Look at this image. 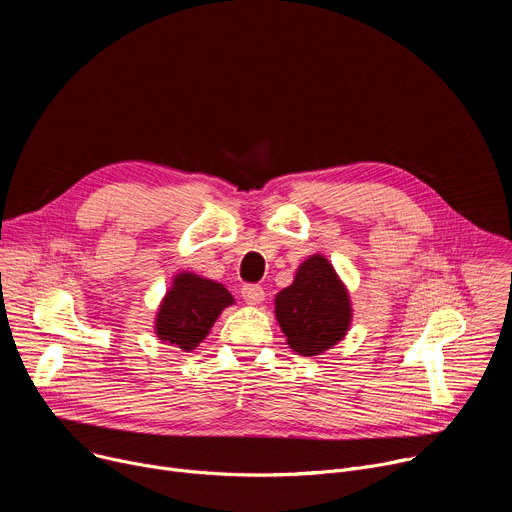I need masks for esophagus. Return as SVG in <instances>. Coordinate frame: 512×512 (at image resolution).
Masks as SVG:
<instances>
[{"mask_svg":"<svg viewBox=\"0 0 512 512\" xmlns=\"http://www.w3.org/2000/svg\"><path fill=\"white\" fill-rule=\"evenodd\" d=\"M241 296H243V300H245L247 304L257 306V304H261V302L265 300V291H263L261 285H243Z\"/></svg>","mask_w":512,"mask_h":512,"instance_id":"34e87169","label":"esophagus"}]
</instances>
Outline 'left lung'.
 Wrapping results in <instances>:
<instances>
[{
  "label": "left lung",
  "instance_id": "obj_1",
  "mask_svg": "<svg viewBox=\"0 0 512 512\" xmlns=\"http://www.w3.org/2000/svg\"><path fill=\"white\" fill-rule=\"evenodd\" d=\"M275 318L289 348L318 356L338 344L352 322L348 289L324 255L308 257L294 283L275 296Z\"/></svg>",
  "mask_w": 512,
  "mask_h": 512
}]
</instances>
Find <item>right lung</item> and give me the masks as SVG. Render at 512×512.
<instances>
[{"label": "right lung", "instance_id": "add662e5", "mask_svg": "<svg viewBox=\"0 0 512 512\" xmlns=\"http://www.w3.org/2000/svg\"><path fill=\"white\" fill-rule=\"evenodd\" d=\"M233 304L231 291L223 283L190 271H180L174 275L158 308L154 322L156 336L190 352L208 336L223 310Z\"/></svg>", "mask_w": 512, "mask_h": 512}]
</instances>
